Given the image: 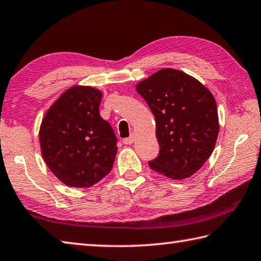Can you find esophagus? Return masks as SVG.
Wrapping results in <instances>:
<instances>
[{
	"mask_svg": "<svg viewBox=\"0 0 261 261\" xmlns=\"http://www.w3.org/2000/svg\"><path fill=\"white\" fill-rule=\"evenodd\" d=\"M135 141V135H131L130 137H127V138L123 139V144L124 145H131L132 143Z\"/></svg>",
	"mask_w": 261,
	"mask_h": 261,
	"instance_id": "34e87169",
	"label": "esophagus"
}]
</instances>
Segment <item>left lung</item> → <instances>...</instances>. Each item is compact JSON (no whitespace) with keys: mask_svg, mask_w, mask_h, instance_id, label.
Listing matches in <instances>:
<instances>
[{"mask_svg":"<svg viewBox=\"0 0 261 261\" xmlns=\"http://www.w3.org/2000/svg\"><path fill=\"white\" fill-rule=\"evenodd\" d=\"M155 116L158 158L151 170L174 180L195 173L215 148L219 121L212 93L196 79L163 68L137 84Z\"/></svg>","mask_w":261,"mask_h":261,"instance_id":"left-lung-1","label":"left lung"}]
</instances>
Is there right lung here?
<instances>
[{"label": "right lung", "instance_id": "add662e5", "mask_svg": "<svg viewBox=\"0 0 261 261\" xmlns=\"http://www.w3.org/2000/svg\"><path fill=\"white\" fill-rule=\"evenodd\" d=\"M101 92L73 87L46 112L40 127L43 160L51 172L70 187L87 188L111 172L117 138L99 113Z\"/></svg>", "mask_w": 261, "mask_h": 261}]
</instances>
